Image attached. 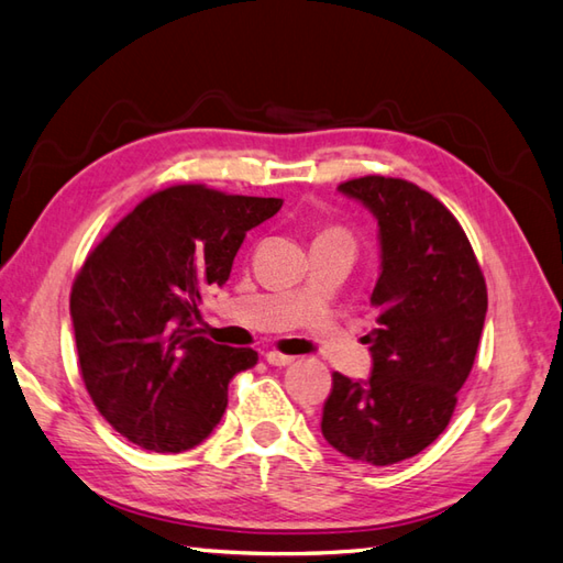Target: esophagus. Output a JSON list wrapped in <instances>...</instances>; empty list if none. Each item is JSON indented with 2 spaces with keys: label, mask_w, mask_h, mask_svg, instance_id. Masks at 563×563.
Segmentation results:
<instances>
[{
  "label": "esophagus",
  "mask_w": 563,
  "mask_h": 563,
  "mask_svg": "<svg viewBox=\"0 0 563 563\" xmlns=\"http://www.w3.org/2000/svg\"><path fill=\"white\" fill-rule=\"evenodd\" d=\"M265 358H267L269 366H279V368L294 364V356H286V354H279V352H267Z\"/></svg>",
  "instance_id": "34e87169"
}]
</instances>
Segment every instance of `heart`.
Returning a JSON list of instances; mask_svg holds the SVG:
<instances>
[{
    "mask_svg": "<svg viewBox=\"0 0 563 563\" xmlns=\"http://www.w3.org/2000/svg\"><path fill=\"white\" fill-rule=\"evenodd\" d=\"M318 239H346V235L342 233V231H334V229H330V231H324V233H320Z\"/></svg>",
    "mask_w": 563,
    "mask_h": 563,
    "instance_id": "heart-1",
    "label": "heart"
}]
</instances>
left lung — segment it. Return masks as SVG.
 Returning a JSON list of instances; mask_svg holds the SVG:
<instances>
[{"mask_svg":"<svg viewBox=\"0 0 563 563\" xmlns=\"http://www.w3.org/2000/svg\"><path fill=\"white\" fill-rule=\"evenodd\" d=\"M336 190L378 221V324L366 334L371 376L332 373L320 429L334 451L385 467L451 421L484 330L486 284L457 219L415 183L366 176Z\"/></svg>","mask_w":563,"mask_h":563,"instance_id":"1","label":"left lung"}]
</instances>
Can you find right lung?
<instances>
[{"instance_id": "obj_1", "label": "right lung", "mask_w": 563, "mask_h": 563, "mask_svg": "<svg viewBox=\"0 0 563 563\" xmlns=\"http://www.w3.org/2000/svg\"><path fill=\"white\" fill-rule=\"evenodd\" d=\"M279 209L277 197L176 185L86 257L69 298L79 364L93 405L128 441L183 453L217 429L229 383L257 352L209 342L197 303L229 282L245 233Z\"/></svg>"}]
</instances>
